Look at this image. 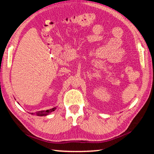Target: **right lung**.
Returning <instances> with one entry per match:
<instances>
[{
	"label": "right lung",
	"instance_id": "1",
	"mask_svg": "<svg viewBox=\"0 0 154 154\" xmlns=\"http://www.w3.org/2000/svg\"><path fill=\"white\" fill-rule=\"evenodd\" d=\"M56 107L54 108H52L50 109H48V110H46V111H38L36 113V115L38 116H48V115L50 114L51 112H53L56 110ZM30 114H35L33 113H30Z\"/></svg>",
	"mask_w": 154,
	"mask_h": 154
}]
</instances>
